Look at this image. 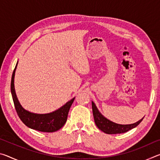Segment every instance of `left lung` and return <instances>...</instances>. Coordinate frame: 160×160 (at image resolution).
Here are the masks:
<instances>
[{
    "mask_svg": "<svg viewBox=\"0 0 160 160\" xmlns=\"http://www.w3.org/2000/svg\"><path fill=\"white\" fill-rule=\"evenodd\" d=\"M92 107L93 116L96 126L98 127L99 130H101L102 131L107 134H118L126 132L138 126L140 123L142 121L143 118H144L143 117L140 120L134 123L123 125V124L116 123L109 120L106 117H104L99 112V111L97 109L95 104L93 102H92Z\"/></svg>",
    "mask_w": 160,
    "mask_h": 160,
    "instance_id": "obj_1",
    "label": "left lung"
}]
</instances>
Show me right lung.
I'll use <instances>...</instances> for the list:
<instances>
[{
    "mask_svg": "<svg viewBox=\"0 0 160 160\" xmlns=\"http://www.w3.org/2000/svg\"><path fill=\"white\" fill-rule=\"evenodd\" d=\"M18 63L12 72L10 89H11L13 102H14L18 116L27 126L36 131L47 132H52L58 131L66 122L70 108L74 101L75 97L66 102L63 106L51 113H36L25 109L18 101L15 90L14 78Z\"/></svg>",
    "mask_w": 160,
    "mask_h": 160,
    "instance_id": "right-lung-1",
    "label": "right lung"
}]
</instances>
